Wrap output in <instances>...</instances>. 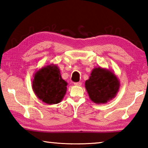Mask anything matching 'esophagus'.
Listing matches in <instances>:
<instances>
[{"label":"esophagus","instance_id":"esophagus-1","mask_svg":"<svg viewBox=\"0 0 148 148\" xmlns=\"http://www.w3.org/2000/svg\"><path fill=\"white\" fill-rule=\"evenodd\" d=\"M74 86H81V85H82V82H74Z\"/></svg>","mask_w":148,"mask_h":148}]
</instances>
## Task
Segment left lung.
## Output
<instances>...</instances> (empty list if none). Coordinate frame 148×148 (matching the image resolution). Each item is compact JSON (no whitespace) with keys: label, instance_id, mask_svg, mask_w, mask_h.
<instances>
[{"label":"left lung","instance_id":"obj_1","mask_svg":"<svg viewBox=\"0 0 148 148\" xmlns=\"http://www.w3.org/2000/svg\"><path fill=\"white\" fill-rule=\"evenodd\" d=\"M85 85L91 101L97 104H103L116 96L119 82L114 73L99 67L92 70Z\"/></svg>","mask_w":148,"mask_h":148}]
</instances>
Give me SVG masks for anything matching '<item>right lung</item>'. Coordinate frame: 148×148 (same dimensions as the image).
I'll return each instance as SVG.
<instances>
[{"label": "right lung", "instance_id": "obj_1", "mask_svg": "<svg viewBox=\"0 0 148 148\" xmlns=\"http://www.w3.org/2000/svg\"><path fill=\"white\" fill-rule=\"evenodd\" d=\"M67 83L62 79L56 65H47L34 74L32 89L38 98L45 103L57 104L66 91Z\"/></svg>", "mask_w": 148, "mask_h": 148}]
</instances>
